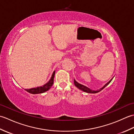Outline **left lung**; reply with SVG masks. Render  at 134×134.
I'll list each match as a JSON object with an SVG mask.
<instances>
[{"mask_svg":"<svg viewBox=\"0 0 134 134\" xmlns=\"http://www.w3.org/2000/svg\"><path fill=\"white\" fill-rule=\"evenodd\" d=\"M112 79H113V78L111 79L110 80L109 82H108L107 83L105 84L103 87H101V89H99V90H91L90 89H89V87L85 86H84V85H82V84L79 83L78 82H77L75 80V79H74V85H75V86L76 87H78L79 89H80V90H81L82 91H83V92H86V93H98L99 92H100V91H101L102 89H104V88H105V87H106L107 85H109L110 83V82L112 81Z\"/></svg>","mask_w":134,"mask_h":134,"instance_id":"obj_1","label":"left lung"}]
</instances>
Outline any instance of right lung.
<instances>
[{"mask_svg":"<svg viewBox=\"0 0 134 134\" xmlns=\"http://www.w3.org/2000/svg\"><path fill=\"white\" fill-rule=\"evenodd\" d=\"M55 71H54V72L52 74V75L51 76L50 80L48 81L46 84L44 85L43 86H39L37 87L36 88H32V89H25V90L27 91V92L31 94H40V93H42L45 92H47L48 90H49L51 86H52L53 83V79H54V76H55Z\"/></svg>","mask_w":134,"mask_h":134,"instance_id":"right-lung-1","label":"right lung"}]
</instances>
